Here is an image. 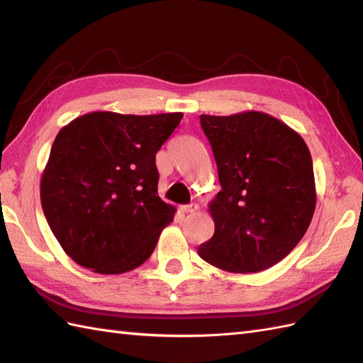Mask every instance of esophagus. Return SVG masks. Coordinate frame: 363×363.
I'll return each mask as SVG.
<instances>
[{"instance_id": "obj_1", "label": "esophagus", "mask_w": 363, "mask_h": 363, "mask_svg": "<svg viewBox=\"0 0 363 363\" xmlns=\"http://www.w3.org/2000/svg\"><path fill=\"white\" fill-rule=\"evenodd\" d=\"M196 209H198V206L195 203L187 204V206H181V212H184V213H191V212H195Z\"/></svg>"}]
</instances>
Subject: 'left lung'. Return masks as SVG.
I'll return each mask as SVG.
<instances>
[{
	"label": "left lung",
	"mask_w": 363,
	"mask_h": 363,
	"mask_svg": "<svg viewBox=\"0 0 363 363\" xmlns=\"http://www.w3.org/2000/svg\"><path fill=\"white\" fill-rule=\"evenodd\" d=\"M221 190L209 204L215 233L199 257L230 273L276 265L309 228L317 195L311 151L272 115H201Z\"/></svg>",
	"instance_id": "obj_1"
}]
</instances>
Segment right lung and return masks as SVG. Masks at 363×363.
Instances as JSON below:
<instances>
[{"label":"right lung","mask_w":363,"mask_h":363,"mask_svg":"<svg viewBox=\"0 0 363 363\" xmlns=\"http://www.w3.org/2000/svg\"><path fill=\"white\" fill-rule=\"evenodd\" d=\"M181 118V112H91L59 130L40 199L54 237L76 264L120 274L151 256L176 212L157 195L156 152Z\"/></svg>","instance_id":"obj_1"}]
</instances>
